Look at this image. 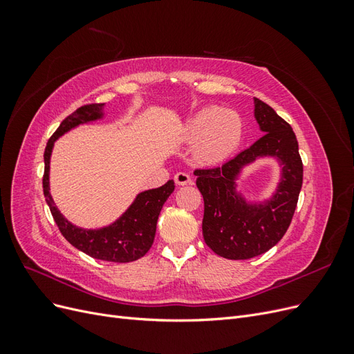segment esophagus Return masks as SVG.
<instances>
[{
    "label": "esophagus",
    "mask_w": 354,
    "mask_h": 354,
    "mask_svg": "<svg viewBox=\"0 0 354 354\" xmlns=\"http://www.w3.org/2000/svg\"><path fill=\"white\" fill-rule=\"evenodd\" d=\"M174 181L178 186H186V185L192 183V178L187 173H185V171H180V173H177L174 176Z\"/></svg>",
    "instance_id": "34e87169"
}]
</instances>
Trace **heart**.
Returning <instances> with one entry per match:
<instances>
[{
	"mask_svg": "<svg viewBox=\"0 0 354 354\" xmlns=\"http://www.w3.org/2000/svg\"><path fill=\"white\" fill-rule=\"evenodd\" d=\"M241 116L230 109L208 106L190 116L185 127L187 142H194L199 164H217L234 152L242 138Z\"/></svg>",
	"mask_w": 354,
	"mask_h": 354,
	"instance_id": "1",
	"label": "heart"
}]
</instances>
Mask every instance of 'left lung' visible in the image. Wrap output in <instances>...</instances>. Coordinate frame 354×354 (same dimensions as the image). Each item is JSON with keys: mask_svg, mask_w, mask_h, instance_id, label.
Returning a JSON list of instances; mask_svg holds the SVG:
<instances>
[{"mask_svg": "<svg viewBox=\"0 0 354 354\" xmlns=\"http://www.w3.org/2000/svg\"><path fill=\"white\" fill-rule=\"evenodd\" d=\"M255 118L266 133L252 146L220 167L195 169L203 198V241L220 257L248 260L269 251L286 233L294 217L303 185V160L291 125L260 99ZM259 156H276L283 164V178L272 201L248 206L234 192L240 168Z\"/></svg>", "mask_w": 354, "mask_h": 354, "instance_id": "1", "label": "left lung"}]
</instances>
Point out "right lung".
Returning <instances> with one entry per match:
<instances>
[{"label":"right lung","instance_id":"1","mask_svg":"<svg viewBox=\"0 0 354 354\" xmlns=\"http://www.w3.org/2000/svg\"><path fill=\"white\" fill-rule=\"evenodd\" d=\"M102 108L103 103L81 106L73 113L66 116L55 134L50 137L44 152L46 167L44 176H42V189H44V196L53 218H55L60 233L71 245L93 257V259L112 263H130L142 259L151 250L155 239L159 212L176 187L173 180H168L164 186L158 189L143 192V194L136 198L133 205L125 211L120 220L115 221L112 226L99 230H85L73 226L59 212L50 195V155L56 138L82 122L97 120V118L102 116Z\"/></svg>","mask_w":354,"mask_h":354}]
</instances>
